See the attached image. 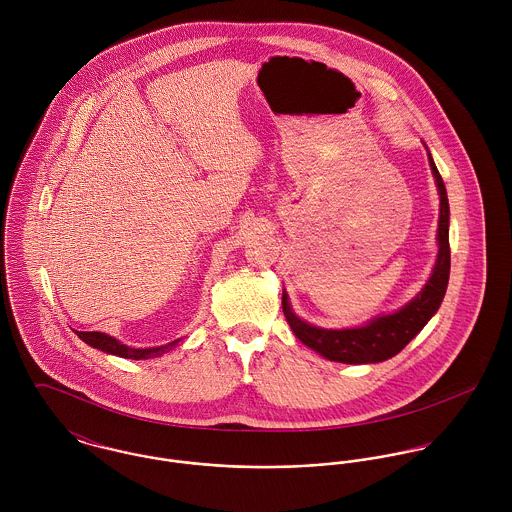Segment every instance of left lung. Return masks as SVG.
Wrapping results in <instances>:
<instances>
[{
	"mask_svg": "<svg viewBox=\"0 0 512 512\" xmlns=\"http://www.w3.org/2000/svg\"><path fill=\"white\" fill-rule=\"evenodd\" d=\"M430 167L434 171L439 191V254L436 268L424 290L418 293L406 307L392 315H382L370 321L365 327L357 329H319L301 321L288 303V295L282 297L284 315L292 327L295 337L317 351L329 361L347 363V365H365L380 363L398 355L432 319L443 301L449 280V203L443 179L439 175L434 159L430 157Z\"/></svg>",
	"mask_w": 512,
	"mask_h": 512,
	"instance_id": "8db88e82",
	"label": "left lung"
}]
</instances>
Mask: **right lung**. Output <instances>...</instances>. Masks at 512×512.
<instances>
[{"label": "right lung", "mask_w": 512, "mask_h": 512, "mask_svg": "<svg viewBox=\"0 0 512 512\" xmlns=\"http://www.w3.org/2000/svg\"><path fill=\"white\" fill-rule=\"evenodd\" d=\"M76 335L90 347L94 349H100L104 353H110V355H116V357H122V359H134V361H140V359H151V357H161L163 353L171 351V347L177 345V341L173 343H167L163 347H155V349H132V347H126L122 345L120 341H116L114 337L106 335V333H98V331H76Z\"/></svg>", "instance_id": "add662e5"}]
</instances>
